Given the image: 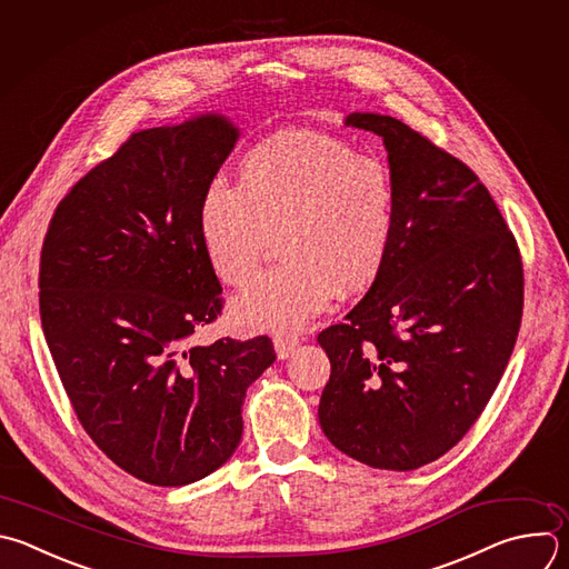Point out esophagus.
<instances>
[{
  "instance_id": "obj_1",
  "label": "esophagus",
  "mask_w": 569,
  "mask_h": 569,
  "mask_svg": "<svg viewBox=\"0 0 569 569\" xmlns=\"http://www.w3.org/2000/svg\"><path fill=\"white\" fill-rule=\"evenodd\" d=\"M299 346V337L292 332H279L274 335V350L279 355V359H288Z\"/></svg>"
}]
</instances>
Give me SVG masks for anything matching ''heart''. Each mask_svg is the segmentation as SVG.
Wrapping results in <instances>:
<instances>
[{"label":"heart","mask_w":569,"mask_h":569,"mask_svg":"<svg viewBox=\"0 0 569 569\" xmlns=\"http://www.w3.org/2000/svg\"><path fill=\"white\" fill-rule=\"evenodd\" d=\"M199 237L212 272L246 288L270 237L283 259L232 301V326L295 330L337 295H355L380 274L396 232V180L389 164L350 144L283 131L252 144L237 184L214 180L199 203Z\"/></svg>","instance_id":"heart-1"}]
</instances>
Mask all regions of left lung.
<instances>
[{
  "mask_svg": "<svg viewBox=\"0 0 569 569\" xmlns=\"http://www.w3.org/2000/svg\"><path fill=\"white\" fill-rule=\"evenodd\" d=\"M396 180V232L363 299L317 341L330 359L319 402L346 456L413 471L456 447L485 411L522 315V263L489 189L398 118L355 111Z\"/></svg>",
  "mask_w": 569,
  "mask_h": 569,
  "instance_id": "left-lung-1",
  "label": "left lung"
}]
</instances>
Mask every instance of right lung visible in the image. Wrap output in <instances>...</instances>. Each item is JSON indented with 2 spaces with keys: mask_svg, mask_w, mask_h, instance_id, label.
Returning <instances> with one entry per match:
<instances>
[{
  "mask_svg": "<svg viewBox=\"0 0 569 569\" xmlns=\"http://www.w3.org/2000/svg\"><path fill=\"white\" fill-rule=\"evenodd\" d=\"M239 127L208 111L133 133L58 206L42 248L40 317L91 440L142 482L180 487L223 467L268 337H192L221 312L199 203Z\"/></svg>",
  "mask_w": 569,
  "mask_h": 569,
  "instance_id": "add662e5",
  "label": "right lung"
}]
</instances>
